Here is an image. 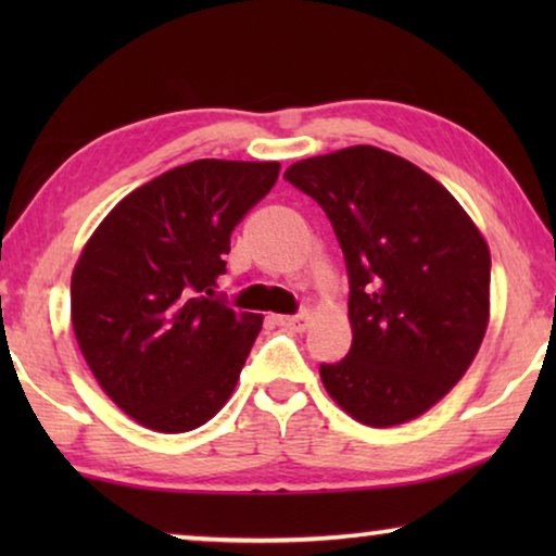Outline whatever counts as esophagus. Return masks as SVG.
Instances as JSON below:
<instances>
[{"label":"esophagus","instance_id":"34e87169","mask_svg":"<svg viewBox=\"0 0 556 556\" xmlns=\"http://www.w3.org/2000/svg\"><path fill=\"white\" fill-rule=\"evenodd\" d=\"M308 314L306 311H301V314H295V316H278L276 321H278V326H283V329H291V331H306V326H308Z\"/></svg>","mask_w":556,"mask_h":556}]
</instances>
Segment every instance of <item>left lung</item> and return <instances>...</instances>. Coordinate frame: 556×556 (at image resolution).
<instances>
[{"label": "left lung", "mask_w": 556, "mask_h": 556, "mask_svg": "<svg viewBox=\"0 0 556 556\" xmlns=\"http://www.w3.org/2000/svg\"><path fill=\"white\" fill-rule=\"evenodd\" d=\"M326 212L349 276L352 349L321 364L354 420L390 428L466 375L489 324V245L447 189L377 147L311 156L283 174Z\"/></svg>", "instance_id": "1"}]
</instances>
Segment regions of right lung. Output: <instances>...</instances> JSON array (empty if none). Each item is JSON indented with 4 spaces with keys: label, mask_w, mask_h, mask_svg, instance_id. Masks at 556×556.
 <instances>
[{
    "label": "right lung",
    "mask_w": 556,
    "mask_h": 556,
    "mask_svg": "<svg viewBox=\"0 0 556 556\" xmlns=\"http://www.w3.org/2000/svg\"><path fill=\"white\" fill-rule=\"evenodd\" d=\"M278 162L197 159L134 189L73 270V331L105 394L143 428L187 432L230 400L263 318L217 295L235 225Z\"/></svg>",
    "instance_id": "add662e5"
}]
</instances>
